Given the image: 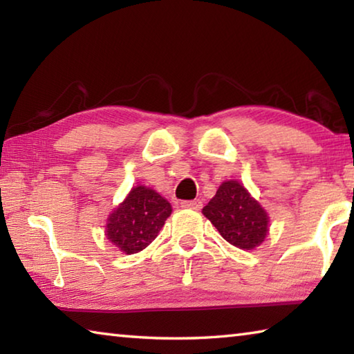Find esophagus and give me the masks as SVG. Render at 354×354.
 <instances>
[{"label":"esophagus","mask_w":354,"mask_h":354,"mask_svg":"<svg viewBox=\"0 0 354 354\" xmlns=\"http://www.w3.org/2000/svg\"><path fill=\"white\" fill-rule=\"evenodd\" d=\"M181 207L184 209H194V211H200L203 207V201L201 200H190V201H183Z\"/></svg>","instance_id":"34e87169"}]
</instances>
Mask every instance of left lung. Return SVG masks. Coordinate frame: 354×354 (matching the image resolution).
<instances>
[{"mask_svg": "<svg viewBox=\"0 0 354 354\" xmlns=\"http://www.w3.org/2000/svg\"><path fill=\"white\" fill-rule=\"evenodd\" d=\"M203 214L226 242L241 250H253L267 236V212L237 181L221 184L214 198L203 207Z\"/></svg>", "mask_w": 354, "mask_h": 354, "instance_id": "left-lung-1", "label": "left lung"}]
</instances>
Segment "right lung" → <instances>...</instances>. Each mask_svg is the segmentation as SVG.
<instances>
[{"label": "right lung", "instance_id": "right-lung-1", "mask_svg": "<svg viewBox=\"0 0 354 354\" xmlns=\"http://www.w3.org/2000/svg\"><path fill=\"white\" fill-rule=\"evenodd\" d=\"M170 214L169 201L154 190L139 185L109 215L106 236L127 254L137 253L158 237Z\"/></svg>", "mask_w": 354, "mask_h": 354}]
</instances>
